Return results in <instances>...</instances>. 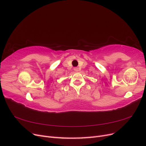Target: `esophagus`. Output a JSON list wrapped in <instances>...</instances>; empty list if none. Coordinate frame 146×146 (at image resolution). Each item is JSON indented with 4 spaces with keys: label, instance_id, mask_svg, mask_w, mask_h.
<instances>
[{
    "label": "esophagus",
    "instance_id": "34e87169",
    "mask_svg": "<svg viewBox=\"0 0 146 146\" xmlns=\"http://www.w3.org/2000/svg\"><path fill=\"white\" fill-rule=\"evenodd\" d=\"M74 70L75 72H78L79 71V69H78V67H74Z\"/></svg>",
    "mask_w": 146,
    "mask_h": 146
}]
</instances>
